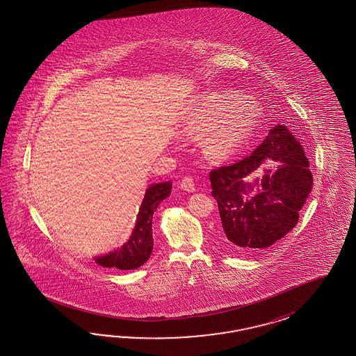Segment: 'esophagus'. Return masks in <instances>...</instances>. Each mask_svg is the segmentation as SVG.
I'll use <instances>...</instances> for the list:
<instances>
[{
	"mask_svg": "<svg viewBox=\"0 0 356 356\" xmlns=\"http://www.w3.org/2000/svg\"><path fill=\"white\" fill-rule=\"evenodd\" d=\"M179 185L185 192H194L195 191V184H194L193 179L191 176L183 177Z\"/></svg>",
	"mask_w": 356,
	"mask_h": 356,
	"instance_id": "esophagus-1",
	"label": "esophagus"
}]
</instances>
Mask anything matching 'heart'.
Listing matches in <instances>:
<instances>
[{"instance_id": "heart-1", "label": "heart", "mask_w": 356, "mask_h": 356, "mask_svg": "<svg viewBox=\"0 0 356 356\" xmlns=\"http://www.w3.org/2000/svg\"><path fill=\"white\" fill-rule=\"evenodd\" d=\"M259 116L254 102L234 92H213L191 108L181 131L186 137L201 138V147L209 159L222 161L247 142Z\"/></svg>"}]
</instances>
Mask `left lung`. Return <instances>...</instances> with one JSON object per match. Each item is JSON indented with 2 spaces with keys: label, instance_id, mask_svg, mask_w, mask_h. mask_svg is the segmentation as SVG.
I'll return each instance as SVG.
<instances>
[{
  "label": "left lung",
  "instance_id": "obj_1",
  "mask_svg": "<svg viewBox=\"0 0 356 356\" xmlns=\"http://www.w3.org/2000/svg\"><path fill=\"white\" fill-rule=\"evenodd\" d=\"M265 160H274L276 167L254 177ZM308 167L302 145L286 127L277 125L249 156L211 170V194L218 202L227 248L257 252L290 232L312 189Z\"/></svg>",
  "mask_w": 356,
  "mask_h": 356
}]
</instances>
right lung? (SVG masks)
Segmentation results:
<instances>
[{
  "label": "right lung",
  "instance_id": "add662e5",
  "mask_svg": "<svg viewBox=\"0 0 356 356\" xmlns=\"http://www.w3.org/2000/svg\"><path fill=\"white\" fill-rule=\"evenodd\" d=\"M171 188V181L152 184L147 188L138 211L137 225L128 243L107 256L97 257V264L103 268L133 270L140 268L149 259L154 247L152 214L163 200L170 195Z\"/></svg>",
  "mask_w": 356,
  "mask_h": 356
}]
</instances>
